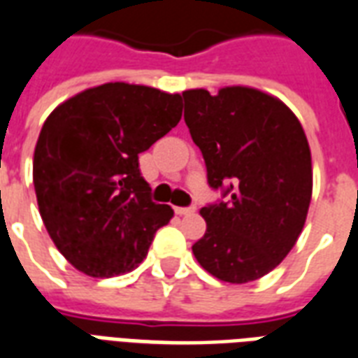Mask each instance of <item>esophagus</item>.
I'll return each mask as SVG.
<instances>
[{"label":"esophagus","instance_id":"1","mask_svg":"<svg viewBox=\"0 0 358 358\" xmlns=\"http://www.w3.org/2000/svg\"><path fill=\"white\" fill-rule=\"evenodd\" d=\"M174 213L180 214V216H187V214L195 213V206H176Z\"/></svg>","mask_w":358,"mask_h":358}]
</instances>
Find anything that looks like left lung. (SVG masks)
Returning a JSON list of instances; mask_svg holds the SVG:
<instances>
[{
    "label": "left lung",
    "instance_id": "obj_1",
    "mask_svg": "<svg viewBox=\"0 0 358 358\" xmlns=\"http://www.w3.org/2000/svg\"><path fill=\"white\" fill-rule=\"evenodd\" d=\"M184 119L222 203L201 208L206 231L192 246L216 279L245 285L292 250L313 192L311 152L292 110L252 87L182 92Z\"/></svg>",
    "mask_w": 358,
    "mask_h": 358
}]
</instances>
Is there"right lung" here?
Here are the masks:
<instances>
[{
	"label": "right lung",
	"instance_id": "right-lung-1",
	"mask_svg": "<svg viewBox=\"0 0 358 358\" xmlns=\"http://www.w3.org/2000/svg\"><path fill=\"white\" fill-rule=\"evenodd\" d=\"M182 96L104 83L57 106L34 152L39 214L60 254L89 277L138 267L174 216L150 199L138 155L178 125Z\"/></svg>",
	"mask_w": 358,
	"mask_h": 358
}]
</instances>
